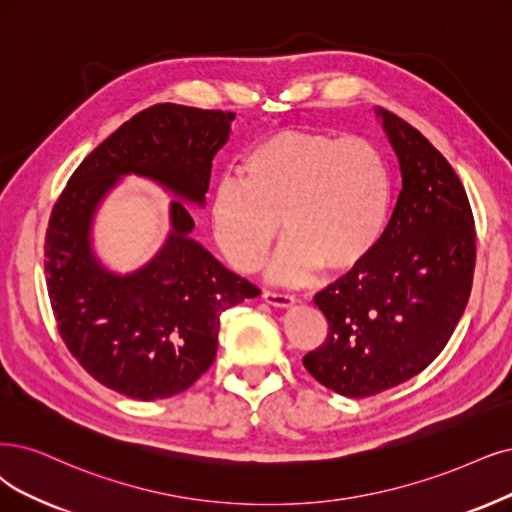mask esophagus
<instances>
[{
	"label": "esophagus",
	"mask_w": 512,
	"mask_h": 512,
	"mask_svg": "<svg viewBox=\"0 0 512 512\" xmlns=\"http://www.w3.org/2000/svg\"><path fill=\"white\" fill-rule=\"evenodd\" d=\"M261 297H263V301H266V304L276 306V308H289V306H293L295 301H297L289 293H276V291H263Z\"/></svg>",
	"instance_id": "34e87169"
}]
</instances>
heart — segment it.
I'll use <instances>...</instances> for the list:
<instances>
[{"instance_id":"obj_1","label":"heart","mask_w":512,"mask_h":512,"mask_svg":"<svg viewBox=\"0 0 512 512\" xmlns=\"http://www.w3.org/2000/svg\"><path fill=\"white\" fill-rule=\"evenodd\" d=\"M240 175L221 179L211 198L215 242L240 272L259 266L280 225L287 238L268 274L287 285L310 280L320 268L354 270L384 238L392 202L388 166L361 137L278 132L246 151Z\"/></svg>"}]
</instances>
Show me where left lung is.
Here are the masks:
<instances>
[{"label": "left lung", "mask_w": 512, "mask_h": 512, "mask_svg": "<svg viewBox=\"0 0 512 512\" xmlns=\"http://www.w3.org/2000/svg\"><path fill=\"white\" fill-rule=\"evenodd\" d=\"M403 189L377 249L316 293L327 339L304 356L316 382L363 399L424 371L468 304L475 217L460 177L403 118L380 111Z\"/></svg>", "instance_id": "8db88e82"}]
</instances>
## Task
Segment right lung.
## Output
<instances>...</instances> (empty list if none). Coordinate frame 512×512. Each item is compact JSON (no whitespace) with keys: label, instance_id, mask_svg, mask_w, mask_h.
I'll return each mask as SVG.
<instances>
[{"label":"right lung","instance_id":"add662e5","mask_svg":"<svg viewBox=\"0 0 512 512\" xmlns=\"http://www.w3.org/2000/svg\"><path fill=\"white\" fill-rule=\"evenodd\" d=\"M234 118L175 103L147 107L90 151L52 206L44 270L56 329L94 380L130 399H168L192 386L215 361L221 312L259 289L189 238L194 219L179 200L162 251L135 274H111L90 251L94 208L128 173L204 204Z\"/></svg>","mask_w":512,"mask_h":512}]
</instances>
